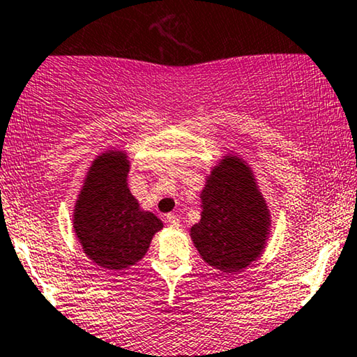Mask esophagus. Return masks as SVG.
Returning <instances> with one entry per match:
<instances>
[{"label":"esophagus","instance_id":"esophagus-1","mask_svg":"<svg viewBox=\"0 0 357 357\" xmlns=\"http://www.w3.org/2000/svg\"><path fill=\"white\" fill-rule=\"evenodd\" d=\"M166 222H168L171 227H179V219H178V215H174V214L166 215Z\"/></svg>","mask_w":357,"mask_h":357}]
</instances>
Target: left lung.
I'll return each mask as SVG.
<instances>
[{
    "mask_svg": "<svg viewBox=\"0 0 357 357\" xmlns=\"http://www.w3.org/2000/svg\"><path fill=\"white\" fill-rule=\"evenodd\" d=\"M201 220L189 231L202 260L224 273H238L261 255L272 219L250 166L225 155L201 191Z\"/></svg>",
    "mask_w": 357,
    "mask_h": 357,
    "instance_id": "8db88e82",
    "label": "left lung"
}]
</instances>
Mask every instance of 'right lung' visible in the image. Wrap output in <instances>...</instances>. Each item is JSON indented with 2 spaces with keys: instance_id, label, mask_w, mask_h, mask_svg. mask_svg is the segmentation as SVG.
I'll return each instance as SVG.
<instances>
[{
  "instance_id": "obj_1",
  "label": "right lung",
  "mask_w": 357,
  "mask_h": 357,
  "mask_svg": "<svg viewBox=\"0 0 357 357\" xmlns=\"http://www.w3.org/2000/svg\"><path fill=\"white\" fill-rule=\"evenodd\" d=\"M126 151L110 148L92 161L77 194L72 227L84 254L100 268L121 272L146 255L163 222L128 188Z\"/></svg>"
}]
</instances>
